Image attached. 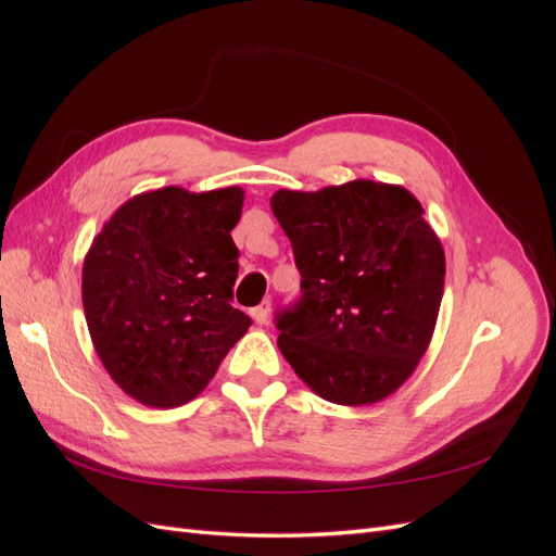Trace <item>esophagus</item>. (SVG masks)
Returning <instances> with one entry per match:
<instances>
[{"instance_id": "esophagus-1", "label": "esophagus", "mask_w": 556, "mask_h": 556, "mask_svg": "<svg viewBox=\"0 0 556 556\" xmlns=\"http://www.w3.org/2000/svg\"><path fill=\"white\" fill-rule=\"evenodd\" d=\"M268 313H271V301H262L260 306H255L250 311V315L255 317L257 325H266L268 323Z\"/></svg>"}]
</instances>
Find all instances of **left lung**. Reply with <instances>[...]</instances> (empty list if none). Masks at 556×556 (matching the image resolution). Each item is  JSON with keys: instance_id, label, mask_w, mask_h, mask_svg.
<instances>
[{"instance_id": "8db88e82", "label": "left lung", "mask_w": 556, "mask_h": 556, "mask_svg": "<svg viewBox=\"0 0 556 556\" xmlns=\"http://www.w3.org/2000/svg\"><path fill=\"white\" fill-rule=\"evenodd\" d=\"M301 296L276 313L278 348L315 394L341 406L390 396L429 348L445 278L443 245L399 185L352 180L278 190Z\"/></svg>"}]
</instances>
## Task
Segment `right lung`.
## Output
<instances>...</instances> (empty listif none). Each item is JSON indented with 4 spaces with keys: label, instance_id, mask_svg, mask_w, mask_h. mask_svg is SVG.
I'll return each instance as SVG.
<instances>
[{
    "label": "right lung",
    "instance_id": "obj_1",
    "mask_svg": "<svg viewBox=\"0 0 556 556\" xmlns=\"http://www.w3.org/2000/svg\"><path fill=\"white\" fill-rule=\"evenodd\" d=\"M243 190L162 188L129 199L83 264V308L99 359L146 406L194 399L252 319L231 306Z\"/></svg>",
    "mask_w": 556,
    "mask_h": 556
}]
</instances>
